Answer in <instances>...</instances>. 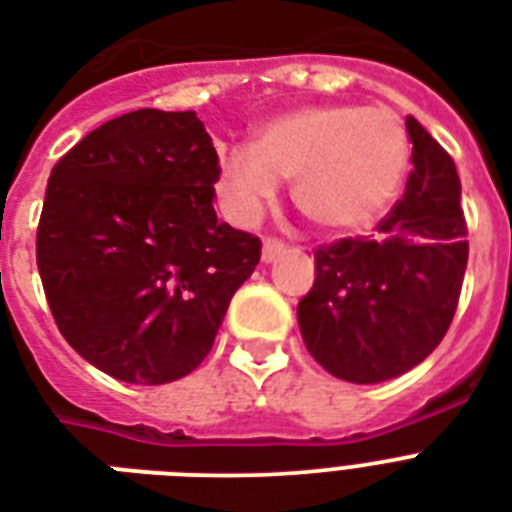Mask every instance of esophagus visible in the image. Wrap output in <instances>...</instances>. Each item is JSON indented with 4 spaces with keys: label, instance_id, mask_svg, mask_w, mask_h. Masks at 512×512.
Instances as JSON below:
<instances>
[{
    "label": "esophagus",
    "instance_id": "esophagus-1",
    "mask_svg": "<svg viewBox=\"0 0 512 512\" xmlns=\"http://www.w3.org/2000/svg\"><path fill=\"white\" fill-rule=\"evenodd\" d=\"M284 241L279 239H265L263 241V263H273L276 257L284 255Z\"/></svg>",
    "mask_w": 512,
    "mask_h": 512
}]
</instances>
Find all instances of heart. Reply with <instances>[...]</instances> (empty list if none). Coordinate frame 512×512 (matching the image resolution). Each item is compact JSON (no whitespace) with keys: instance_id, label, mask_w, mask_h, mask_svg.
<instances>
[{"instance_id":"b5f03b06","label":"heart","mask_w":512,"mask_h":512,"mask_svg":"<svg viewBox=\"0 0 512 512\" xmlns=\"http://www.w3.org/2000/svg\"><path fill=\"white\" fill-rule=\"evenodd\" d=\"M412 159L409 132L396 111L364 106H305L268 119L255 146L220 151L217 199L236 225H252L295 180L297 207L335 233H364L401 193Z\"/></svg>"}]
</instances>
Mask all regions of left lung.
<instances>
[{
  "instance_id": "8db88e82",
  "label": "left lung",
  "mask_w": 512,
  "mask_h": 512,
  "mask_svg": "<svg viewBox=\"0 0 512 512\" xmlns=\"http://www.w3.org/2000/svg\"><path fill=\"white\" fill-rule=\"evenodd\" d=\"M412 172L380 223L382 239L316 249V281L297 305L305 348L329 374L372 385L409 372L452 324L468 268V225L452 156L406 116Z\"/></svg>"
}]
</instances>
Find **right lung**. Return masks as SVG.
<instances>
[{
  "mask_svg": "<svg viewBox=\"0 0 512 512\" xmlns=\"http://www.w3.org/2000/svg\"><path fill=\"white\" fill-rule=\"evenodd\" d=\"M217 151L193 111L140 108L100 124L47 180L36 265L60 335L132 385L207 358L260 239L217 223Z\"/></svg>",
  "mask_w": 512,
  "mask_h": 512,
  "instance_id": "1",
  "label": "right lung"
}]
</instances>
